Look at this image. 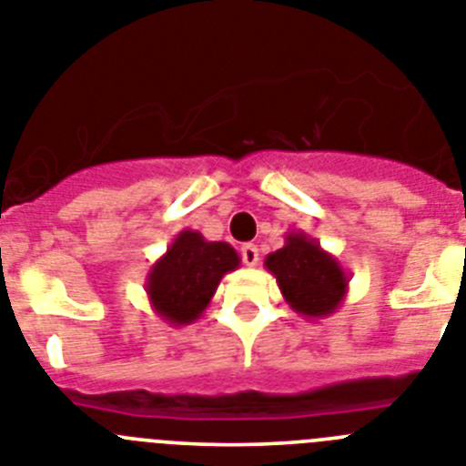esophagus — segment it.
<instances>
[{"mask_svg": "<svg viewBox=\"0 0 466 466\" xmlns=\"http://www.w3.org/2000/svg\"><path fill=\"white\" fill-rule=\"evenodd\" d=\"M240 254H242V261H245V266H249V268H254V266L258 263V247L252 245V242L242 245Z\"/></svg>", "mask_w": 466, "mask_h": 466, "instance_id": "1", "label": "esophagus"}]
</instances>
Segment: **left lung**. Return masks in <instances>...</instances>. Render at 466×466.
Returning a JSON list of instances; mask_svg holds the SVG:
<instances>
[{"instance_id": "obj_1", "label": "left lung", "mask_w": 466, "mask_h": 466, "mask_svg": "<svg viewBox=\"0 0 466 466\" xmlns=\"http://www.w3.org/2000/svg\"><path fill=\"white\" fill-rule=\"evenodd\" d=\"M266 268L278 279L284 300L300 317H329L348 294L350 275L339 258L303 230H291L284 247L266 257Z\"/></svg>"}]
</instances>
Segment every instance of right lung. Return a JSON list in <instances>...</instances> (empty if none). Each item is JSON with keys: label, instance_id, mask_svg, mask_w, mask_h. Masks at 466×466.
<instances>
[{"label": "right lung", "instance_id": "add662e5", "mask_svg": "<svg viewBox=\"0 0 466 466\" xmlns=\"http://www.w3.org/2000/svg\"><path fill=\"white\" fill-rule=\"evenodd\" d=\"M238 266L240 257L228 242H209L203 233L184 228L151 266L144 289L163 322L184 327L200 319L221 278Z\"/></svg>", "mask_w": 466, "mask_h": 466}]
</instances>
